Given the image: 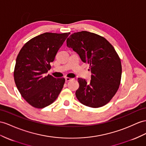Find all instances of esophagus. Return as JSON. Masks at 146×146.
I'll return each mask as SVG.
<instances>
[{"mask_svg":"<svg viewBox=\"0 0 146 146\" xmlns=\"http://www.w3.org/2000/svg\"><path fill=\"white\" fill-rule=\"evenodd\" d=\"M71 80H72V78H68V77H65V80H66V81H70Z\"/></svg>","mask_w":146,"mask_h":146,"instance_id":"obj_1","label":"esophagus"}]
</instances>
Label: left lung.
Here are the masks:
<instances>
[{"label": "left lung", "instance_id": "left-lung-1", "mask_svg": "<svg viewBox=\"0 0 146 146\" xmlns=\"http://www.w3.org/2000/svg\"><path fill=\"white\" fill-rule=\"evenodd\" d=\"M66 45L80 55L82 61L90 65L92 73L90 83L78 79L77 99L89 107L106 105L118 91L121 77V60L114 47L104 37L86 31L71 35Z\"/></svg>", "mask_w": 146, "mask_h": 146}]
</instances>
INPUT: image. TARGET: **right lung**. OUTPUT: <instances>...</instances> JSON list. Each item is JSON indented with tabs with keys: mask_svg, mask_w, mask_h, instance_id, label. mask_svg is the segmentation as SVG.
Listing matches in <instances>:
<instances>
[{
	"mask_svg": "<svg viewBox=\"0 0 146 146\" xmlns=\"http://www.w3.org/2000/svg\"><path fill=\"white\" fill-rule=\"evenodd\" d=\"M70 34L43 33L29 40L18 54L15 82L21 96L33 107L42 109L50 105L61 92L65 78H55L46 73Z\"/></svg>",
	"mask_w": 146,
	"mask_h": 146,
	"instance_id": "right-lung-1",
	"label": "right lung"
}]
</instances>
